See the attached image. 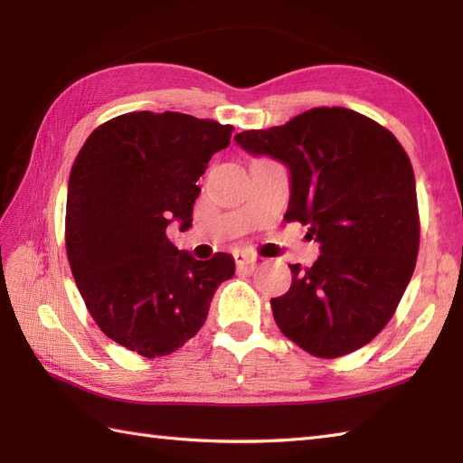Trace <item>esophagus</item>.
Wrapping results in <instances>:
<instances>
[{"mask_svg":"<svg viewBox=\"0 0 463 463\" xmlns=\"http://www.w3.org/2000/svg\"><path fill=\"white\" fill-rule=\"evenodd\" d=\"M257 260L259 259L250 252H237V254H234V262H237V267H254Z\"/></svg>","mask_w":463,"mask_h":463,"instance_id":"34e87169","label":"esophagus"}]
</instances>
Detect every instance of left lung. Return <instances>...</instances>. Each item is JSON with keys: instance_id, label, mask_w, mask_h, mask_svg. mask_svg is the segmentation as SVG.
Segmentation results:
<instances>
[{"instance_id": "obj_1", "label": "left lung", "mask_w": 463, "mask_h": 463, "mask_svg": "<svg viewBox=\"0 0 463 463\" xmlns=\"http://www.w3.org/2000/svg\"><path fill=\"white\" fill-rule=\"evenodd\" d=\"M234 141L288 166L284 219L320 242L318 260L290 264V290L270 300L280 332L317 358L362 348L394 317L416 269L420 213L404 146L344 107H314Z\"/></svg>"}]
</instances>
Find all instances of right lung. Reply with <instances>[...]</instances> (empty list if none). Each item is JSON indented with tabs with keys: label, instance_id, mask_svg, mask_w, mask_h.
Wrapping results in <instances>:
<instances>
[{
	"label": "right lung",
	"instance_id": "obj_1",
	"mask_svg": "<svg viewBox=\"0 0 463 463\" xmlns=\"http://www.w3.org/2000/svg\"><path fill=\"white\" fill-rule=\"evenodd\" d=\"M232 125L184 113L135 111L87 137L69 175L65 249L95 324L145 358L179 350L203 328L234 259L196 260L166 237L189 229L206 163Z\"/></svg>",
	"mask_w": 463,
	"mask_h": 463
}]
</instances>
